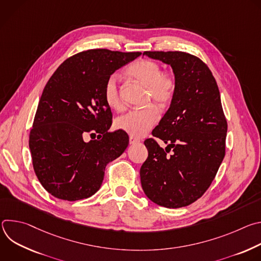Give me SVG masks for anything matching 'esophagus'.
<instances>
[{
  "label": "esophagus",
  "instance_id": "obj_1",
  "mask_svg": "<svg viewBox=\"0 0 261 261\" xmlns=\"http://www.w3.org/2000/svg\"><path fill=\"white\" fill-rule=\"evenodd\" d=\"M138 141H139V139L136 138V137H133V136H130V137H129V143H130V144L136 143V142H138Z\"/></svg>",
  "mask_w": 261,
  "mask_h": 261
}]
</instances>
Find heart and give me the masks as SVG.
I'll list each match as a JSON object with an SVG mask.
<instances>
[{
	"label": "heart",
	"instance_id": "b5f03b06",
	"mask_svg": "<svg viewBox=\"0 0 261 261\" xmlns=\"http://www.w3.org/2000/svg\"><path fill=\"white\" fill-rule=\"evenodd\" d=\"M128 73L137 82L147 87L146 99L154 102L159 108L165 109L172 102L176 92V79L170 72L162 71L161 66L151 60H139L132 64ZM106 104L113 109L122 107V97L119 88V76L111 74L103 88ZM160 118L155 105L135 108L127 111L116 120V127L133 137L144 136L156 126Z\"/></svg>",
	"mask_w": 261,
	"mask_h": 261
}]
</instances>
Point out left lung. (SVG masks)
I'll use <instances>...</instances> for the list:
<instances>
[{"instance_id": "1", "label": "left lung", "mask_w": 261, "mask_h": 261, "mask_svg": "<svg viewBox=\"0 0 261 261\" xmlns=\"http://www.w3.org/2000/svg\"><path fill=\"white\" fill-rule=\"evenodd\" d=\"M171 66L177 87L167 113L144 144L140 168L145 195L168 208L187 206L208 189L225 156L227 121L220 92L207 65L184 51H144ZM171 151L172 154L169 153Z\"/></svg>"}]
</instances>
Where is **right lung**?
I'll return each instance as SVG.
<instances>
[{"instance_id":"obj_1","label":"right lung","mask_w":261,"mask_h":261,"mask_svg":"<svg viewBox=\"0 0 261 261\" xmlns=\"http://www.w3.org/2000/svg\"><path fill=\"white\" fill-rule=\"evenodd\" d=\"M141 53L106 48L81 51L64 61L47 82L30 131L34 171L53 196L75 201L101 187L106 165L129 143L126 132H108L113 114L103 97L106 80ZM87 133L97 140H83Z\"/></svg>"}]
</instances>
